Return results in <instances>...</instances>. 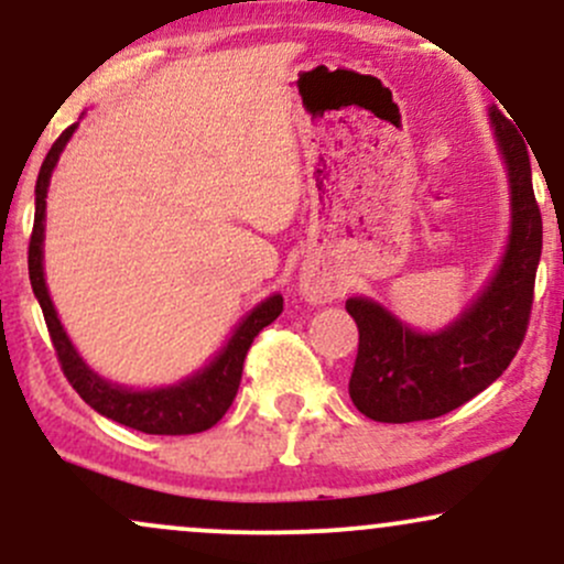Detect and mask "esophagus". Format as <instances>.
Segmentation results:
<instances>
[{"mask_svg":"<svg viewBox=\"0 0 564 564\" xmlns=\"http://www.w3.org/2000/svg\"><path fill=\"white\" fill-rule=\"evenodd\" d=\"M300 294L307 302H332L336 296L334 283H328L321 275H304L300 281Z\"/></svg>","mask_w":564,"mask_h":564,"instance_id":"1","label":"esophagus"}]
</instances>
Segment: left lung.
<instances>
[{
	"mask_svg": "<svg viewBox=\"0 0 564 564\" xmlns=\"http://www.w3.org/2000/svg\"><path fill=\"white\" fill-rule=\"evenodd\" d=\"M490 124L509 174L511 230L482 294L435 334L413 332L368 296L345 304L360 334L349 398L373 422L408 424L451 413L494 384L525 339L543 246L541 209L525 140L496 108Z\"/></svg>",
	"mask_w": 564,
	"mask_h": 564,
	"instance_id": "obj_1",
	"label": "left lung"
}]
</instances>
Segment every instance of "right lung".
<instances>
[{
	"label": "right lung",
	"mask_w": 564,
	"mask_h": 564,
	"mask_svg": "<svg viewBox=\"0 0 564 564\" xmlns=\"http://www.w3.org/2000/svg\"><path fill=\"white\" fill-rule=\"evenodd\" d=\"M76 124H70L55 145L50 148L47 159H44L42 170L36 177V212H34V230H31L29 241V278L34 296L39 300V307L44 313V323H47L50 339L61 360L63 373L70 381L79 398L89 408H95L100 416L113 419V422L132 426V430L145 432V435H196V432L209 430L225 411L232 405L238 384H241L243 360L249 352L254 336L270 326L283 310V296L273 294L268 300L257 304L246 318L238 323L232 332L230 341L219 349V355L209 366L200 368L198 373L180 381L172 387H159V390H127L121 384H111L108 379L97 377V373L82 360L76 347L70 345L68 334L63 332L61 321H57L55 304L50 300L47 283H44V209H47V187L53 170L61 159L63 148L74 134Z\"/></svg>",
	"instance_id": "1"
}]
</instances>
